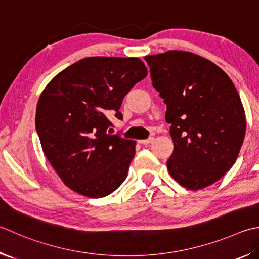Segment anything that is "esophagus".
<instances>
[{
	"label": "esophagus",
	"instance_id": "esophagus-1",
	"mask_svg": "<svg viewBox=\"0 0 259 259\" xmlns=\"http://www.w3.org/2000/svg\"><path fill=\"white\" fill-rule=\"evenodd\" d=\"M153 140H154V138H153V137H149V138H147V139H140V140H138V142H139L140 144L147 145V144L153 143Z\"/></svg>",
	"mask_w": 259,
	"mask_h": 259
}]
</instances>
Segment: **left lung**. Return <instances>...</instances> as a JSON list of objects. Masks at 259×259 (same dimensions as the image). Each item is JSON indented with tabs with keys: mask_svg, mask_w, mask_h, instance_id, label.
<instances>
[{
	"mask_svg": "<svg viewBox=\"0 0 259 259\" xmlns=\"http://www.w3.org/2000/svg\"><path fill=\"white\" fill-rule=\"evenodd\" d=\"M145 60L171 124L170 175L190 190L220 180L236 162L246 134V115L231 79L189 52L168 51Z\"/></svg>",
	"mask_w": 259,
	"mask_h": 259,
	"instance_id": "obj_1",
	"label": "left lung"
}]
</instances>
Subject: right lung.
I'll return each mask as SVG.
<instances>
[{
	"mask_svg": "<svg viewBox=\"0 0 259 259\" xmlns=\"http://www.w3.org/2000/svg\"><path fill=\"white\" fill-rule=\"evenodd\" d=\"M147 73L137 58L95 56L70 65L45 87L36 131L45 156L70 189L101 198L125 180L136 142L111 135L110 116L123 119L122 101Z\"/></svg>",
	"mask_w": 259,
	"mask_h": 259,
	"instance_id": "obj_1",
	"label": "right lung"
}]
</instances>
